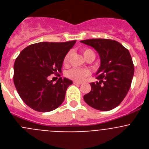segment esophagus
Masks as SVG:
<instances>
[{
    "label": "esophagus",
    "mask_w": 149,
    "mask_h": 149,
    "mask_svg": "<svg viewBox=\"0 0 149 149\" xmlns=\"http://www.w3.org/2000/svg\"><path fill=\"white\" fill-rule=\"evenodd\" d=\"M73 83L75 85H81V84H82V82H77V81H74Z\"/></svg>",
    "instance_id": "esophagus-1"
}]
</instances>
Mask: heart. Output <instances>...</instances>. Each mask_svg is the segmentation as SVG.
<instances>
[{
	"label": "heart",
	"mask_w": 149,
	"mask_h": 149,
	"mask_svg": "<svg viewBox=\"0 0 149 149\" xmlns=\"http://www.w3.org/2000/svg\"><path fill=\"white\" fill-rule=\"evenodd\" d=\"M83 54H84V57L87 59L89 56H95V53L93 52V50H91L90 48H84L83 49ZM69 57H70V52H68L65 55L64 58H63V63L65 65H67L69 62ZM90 71L89 69H86V68H72L71 69L65 72V76L68 78L73 80L75 81H82L86 77H89L90 75Z\"/></svg>",
	"instance_id": "b5f03b06"
}]
</instances>
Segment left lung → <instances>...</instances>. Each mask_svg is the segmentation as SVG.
I'll list each match as a JSON object with an SVG mask.
<instances>
[{
	"mask_svg": "<svg viewBox=\"0 0 149 149\" xmlns=\"http://www.w3.org/2000/svg\"><path fill=\"white\" fill-rule=\"evenodd\" d=\"M90 45L100 55L101 66L96 73L99 82L91 83V91L84 96L88 105L108 111L119 106L131 87L134 65L128 50L121 43L107 39L81 41Z\"/></svg>",
	"mask_w": 149,
	"mask_h": 149,
	"instance_id": "1",
	"label": "left lung"
}]
</instances>
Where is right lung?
<instances>
[{
  "label": "right lung",
  "mask_w": 149,
  "mask_h": 149,
  "mask_svg": "<svg viewBox=\"0 0 149 149\" xmlns=\"http://www.w3.org/2000/svg\"><path fill=\"white\" fill-rule=\"evenodd\" d=\"M76 40L65 42L36 43L27 46L14 63L13 81L18 95L30 108L49 112L57 108L65 99L72 81L62 78L63 58ZM51 74L60 77L56 83L48 81Z\"/></svg>",
  "instance_id": "obj_1"
}]
</instances>
